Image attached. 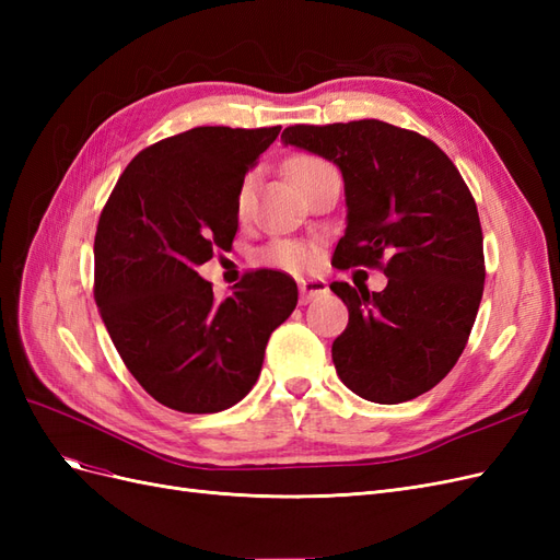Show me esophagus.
<instances>
[{
    "mask_svg": "<svg viewBox=\"0 0 560 560\" xmlns=\"http://www.w3.org/2000/svg\"><path fill=\"white\" fill-rule=\"evenodd\" d=\"M299 290H301V303H311L317 296H325L329 292V284L319 278H306V280H299Z\"/></svg>",
    "mask_w": 560,
    "mask_h": 560,
    "instance_id": "obj_1",
    "label": "esophagus"
}]
</instances>
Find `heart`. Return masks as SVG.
<instances>
[{"instance_id": "obj_1", "label": "heart", "mask_w": 560, "mask_h": 560, "mask_svg": "<svg viewBox=\"0 0 560 560\" xmlns=\"http://www.w3.org/2000/svg\"><path fill=\"white\" fill-rule=\"evenodd\" d=\"M325 171H331V165L311 154H301L290 161V175L299 186ZM252 208H254V175H247L238 186V194H235V212H238V217H247ZM266 257L270 264L280 266L284 270H303L313 264L311 247L294 241H280L276 245H270Z\"/></svg>"}]
</instances>
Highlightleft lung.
Here are the masks:
<instances>
[{
	"label": "left lung",
	"mask_w": 560,
	"mask_h": 560,
	"mask_svg": "<svg viewBox=\"0 0 560 560\" xmlns=\"http://www.w3.org/2000/svg\"><path fill=\"white\" fill-rule=\"evenodd\" d=\"M282 142L343 175L348 226L334 266L387 276L371 294L329 284L350 313L331 346L338 378L376 404L428 393L463 354L483 296V233L465 179L432 140L376 118L290 126Z\"/></svg>",
	"instance_id": "left-lung-1"
}]
</instances>
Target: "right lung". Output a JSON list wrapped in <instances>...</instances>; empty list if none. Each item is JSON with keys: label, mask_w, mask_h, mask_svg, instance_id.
<instances>
[{"label": "right lung", "mask_w": 560, "mask_h": 560, "mask_svg": "<svg viewBox=\"0 0 560 560\" xmlns=\"http://www.w3.org/2000/svg\"><path fill=\"white\" fill-rule=\"evenodd\" d=\"M273 128L200 126L135 156L95 233V303L124 364L182 413H217L257 383L270 334L292 315L296 282L254 270L217 301L198 266L238 231L235 194L276 142Z\"/></svg>", "instance_id": "1"}]
</instances>
